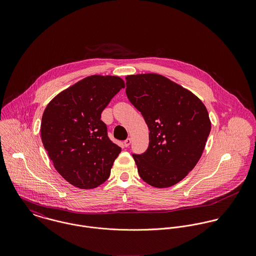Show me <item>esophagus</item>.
I'll list each match as a JSON object with an SVG mask.
<instances>
[{"instance_id":"34e87169","label":"esophagus","mask_w":256,"mask_h":256,"mask_svg":"<svg viewBox=\"0 0 256 256\" xmlns=\"http://www.w3.org/2000/svg\"><path fill=\"white\" fill-rule=\"evenodd\" d=\"M131 141H132V140H131V138H127V139L124 141V146H130V144H131Z\"/></svg>"}]
</instances>
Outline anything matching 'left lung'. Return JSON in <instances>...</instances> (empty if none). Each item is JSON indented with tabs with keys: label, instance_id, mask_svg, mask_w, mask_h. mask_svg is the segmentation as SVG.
Wrapping results in <instances>:
<instances>
[{
	"label": "left lung",
	"instance_id": "obj_1",
	"mask_svg": "<svg viewBox=\"0 0 256 256\" xmlns=\"http://www.w3.org/2000/svg\"><path fill=\"white\" fill-rule=\"evenodd\" d=\"M126 94L150 130L146 152L133 154L140 178L156 188L182 182L200 160L211 131L206 106L158 74L127 76Z\"/></svg>",
	"mask_w": 256,
	"mask_h": 256
}]
</instances>
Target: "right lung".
I'll return each mask as SVG.
<instances>
[{
    "label": "right lung",
    "mask_w": 256,
    "mask_h": 256,
    "mask_svg": "<svg viewBox=\"0 0 256 256\" xmlns=\"http://www.w3.org/2000/svg\"><path fill=\"white\" fill-rule=\"evenodd\" d=\"M123 88L117 76H90L58 94L43 112V146L60 176L78 188H96L110 178L121 148L110 141L100 117Z\"/></svg>",
    "instance_id": "obj_1"
}]
</instances>
